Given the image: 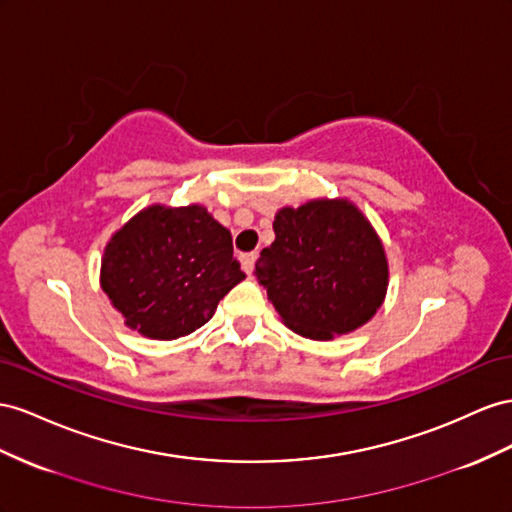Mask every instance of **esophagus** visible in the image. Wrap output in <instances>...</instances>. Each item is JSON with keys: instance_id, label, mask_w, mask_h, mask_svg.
Masks as SVG:
<instances>
[{"instance_id": "esophagus-1", "label": "esophagus", "mask_w": 512, "mask_h": 512, "mask_svg": "<svg viewBox=\"0 0 512 512\" xmlns=\"http://www.w3.org/2000/svg\"><path fill=\"white\" fill-rule=\"evenodd\" d=\"M254 262H256V254L250 252V254H241V265H243V271L250 275L254 271Z\"/></svg>"}]
</instances>
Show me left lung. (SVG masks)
<instances>
[{
	"label": "left lung",
	"instance_id": "obj_1",
	"mask_svg": "<svg viewBox=\"0 0 512 512\" xmlns=\"http://www.w3.org/2000/svg\"><path fill=\"white\" fill-rule=\"evenodd\" d=\"M273 230L275 241L256 260V280L290 329L329 340L372 319L388 288V260L351 202L286 206Z\"/></svg>",
	"mask_w": 512,
	"mask_h": 512
}]
</instances>
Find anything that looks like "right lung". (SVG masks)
<instances>
[{
	"label": "right lung",
	"instance_id": "add662e5",
	"mask_svg": "<svg viewBox=\"0 0 512 512\" xmlns=\"http://www.w3.org/2000/svg\"><path fill=\"white\" fill-rule=\"evenodd\" d=\"M245 278L230 232L204 206H148L107 243L101 286L131 329L155 340L191 334Z\"/></svg>",
	"mask_w": 512,
	"mask_h": 512
}]
</instances>
